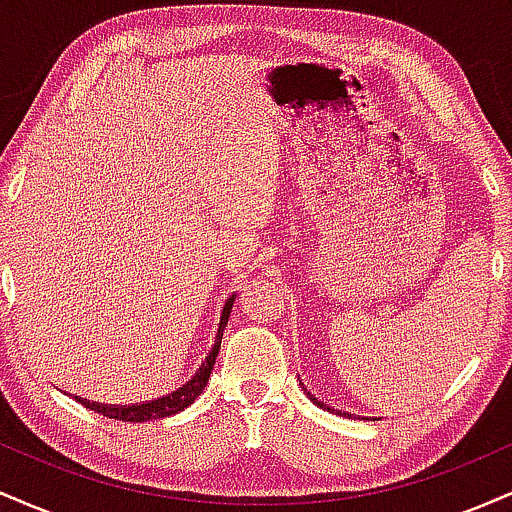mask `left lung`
<instances>
[{
    "mask_svg": "<svg viewBox=\"0 0 512 512\" xmlns=\"http://www.w3.org/2000/svg\"><path fill=\"white\" fill-rule=\"evenodd\" d=\"M308 397H310V399H313V402H315V404H320V407H325V404H322V402H317V399H315L313 395H310V392H308ZM327 409H330V407H327ZM332 411H334V409H332Z\"/></svg>",
    "mask_w": 512,
    "mask_h": 512,
    "instance_id": "obj_1",
    "label": "left lung"
}]
</instances>
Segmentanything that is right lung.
Returning <instances> with one entry per match:
<instances>
[{
    "instance_id": "1",
    "label": "right lung",
    "mask_w": 512,
    "mask_h": 512,
    "mask_svg": "<svg viewBox=\"0 0 512 512\" xmlns=\"http://www.w3.org/2000/svg\"><path fill=\"white\" fill-rule=\"evenodd\" d=\"M233 308V296L228 298L226 305H223V313H221V322H219V332H216V342L211 346L209 356L204 358L202 366L197 368V373L187 380L185 385L178 387L175 392L170 395L161 397V399H151L146 404H125V407H115V404H98V402H86V399L76 397L86 409L98 411V414L108 416V419H117V421H129V424H144V421H154V419H163V416L170 414H178L185 407H190L192 402L199 397V392L204 390L209 383V375L211 368L216 363V354H219V346H221V337H223V327L228 325V315H231Z\"/></svg>"
}]
</instances>
